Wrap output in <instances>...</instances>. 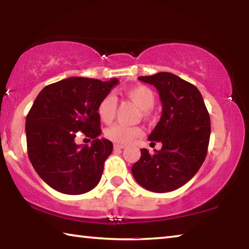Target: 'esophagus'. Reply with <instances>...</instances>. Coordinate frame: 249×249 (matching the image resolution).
Instances as JSON below:
<instances>
[{"label":"esophagus","mask_w":249,"mask_h":249,"mask_svg":"<svg viewBox=\"0 0 249 249\" xmlns=\"http://www.w3.org/2000/svg\"><path fill=\"white\" fill-rule=\"evenodd\" d=\"M124 148H125V145H119V144L114 145V149H124Z\"/></svg>","instance_id":"34e87169"}]
</instances>
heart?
<instances>
[{"label":"heart","mask_w":249,"mask_h":249,"mask_svg":"<svg viewBox=\"0 0 249 249\" xmlns=\"http://www.w3.org/2000/svg\"><path fill=\"white\" fill-rule=\"evenodd\" d=\"M125 94L142 108V114L145 119L151 115V107L156 102L155 92L146 86H134L125 90ZM116 113V99L113 94H107L101 100L98 107V114L104 123H111ZM142 135L140 126H129L125 124H114L105 130V137L119 145H126L134 142Z\"/></svg>","instance_id":"b5f03b06"}]
</instances>
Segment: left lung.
I'll return each mask as SVG.
<instances>
[{
	"instance_id": "1",
	"label": "left lung",
	"mask_w": 249,
	"mask_h": 249,
	"mask_svg": "<svg viewBox=\"0 0 249 249\" xmlns=\"http://www.w3.org/2000/svg\"><path fill=\"white\" fill-rule=\"evenodd\" d=\"M138 80L159 92L161 117L148 140L160 142L162 147L154 155L141 149V159L133 165L132 174L147 190L174 191L193 178L206 157L211 134L209 112L196 87L178 75L159 72Z\"/></svg>"
}]
</instances>
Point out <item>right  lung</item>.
I'll return each instance as SVG.
<instances>
[{
	"instance_id": "add662e5",
	"label": "right lung",
	"mask_w": 249,
	"mask_h": 249,
	"mask_svg": "<svg viewBox=\"0 0 249 249\" xmlns=\"http://www.w3.org/2000/svg\"><path fill=\"white\" fill-rule=\"evenodd\" d=\"M119 83L70 77L45 87L26 116L27 153L34 169L49 187L65 195H82L100 182L113 144L101 135L98 107ZM82 131L94 140L77 145Z\"/></svg>"
}]
</instances>
